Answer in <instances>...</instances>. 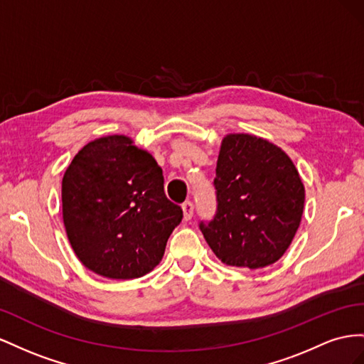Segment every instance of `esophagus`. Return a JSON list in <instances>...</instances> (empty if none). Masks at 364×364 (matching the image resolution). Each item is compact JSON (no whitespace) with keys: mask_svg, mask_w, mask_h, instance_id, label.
<instances>
[{"mask_svg":"<svg viewBox=\"0 0 364 364\" xmlns=\"http://www.w3.org/2000/svg\"><path fill=\"white\" fill-rule=\"evenodd\" d=\"M183 213H184V220L189 221L191 218L193 216V212H195V204L192 201H186L183 203Z\"/></svg>","mask_w":364,"mask_h":364,"instance_id":"1","label":"esophagus"}]
</instances>
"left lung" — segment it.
Wrapping results in <instances>:
<instances>
[{"label":"left lung","mask_w":364,"mask_h":364,"mask_svg":"<svg viewBox=\"0 0 364 364\" xmlns=\"http://www.w3.org/2000/svg\"><path fill=\"white\" fill-rule=\"evenodd\" d=\"M216 213L200 223L221 262L250 269L284 256L304 213L305 188L288 155L261 137L228 134L213 180Z\"/></svg>","instance_id":"8db88e82"}]
</instances>
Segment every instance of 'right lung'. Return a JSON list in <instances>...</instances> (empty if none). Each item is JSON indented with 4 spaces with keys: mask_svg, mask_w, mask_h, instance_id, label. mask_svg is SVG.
Returning <instances> with one entry per match:
<instances>
[{
    "mask_svg": "<svg viewBox=\"0 0 364 364\" xmlns=\"http://www.w3.org/2000/svg\"><path fill=\"white\" fill-rule=\"evenodd\" d=\"M62 218L79 261L109 279L141 277L157 267L180 205L164 195L163 171L124 136L90 141L62 178Z\"/></svg>",
    "mask_w": 364,
    "mask_h": 364,
    "instance_id": "right-lung-1",
    "label": "right lung"
}]
</instances>
